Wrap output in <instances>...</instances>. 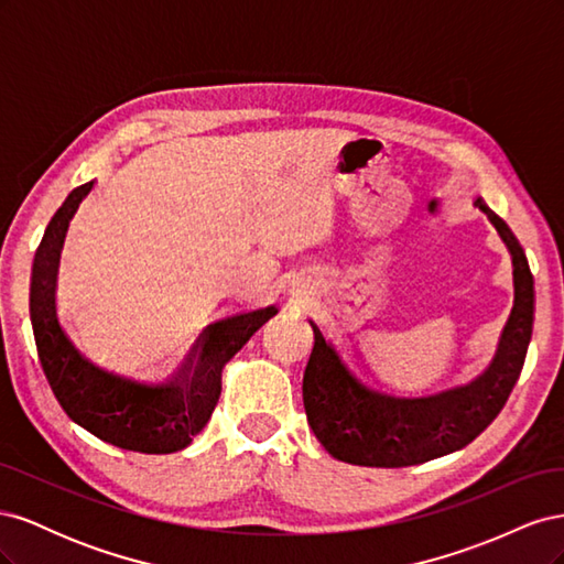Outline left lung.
<instances>
[{
  "instance_id": "left-lung-1",
  "label": "left lung",
  "mask_w": 564,
  "mask_h": 564,
  "mask_svg": "<svg viewBox=\"0 0 564 564\" xmlns=\"http://www.w3.org/2000/svg\"><path fill=\"white\" fill-rule=\"evenodd\" d=\"M513 256L516 303L489 367L466 386L433 395H395L350 360L346 348L308 319L315 346L303 373V406L317 440L355 466L402 468L464 449L499 416L524 365L534 324V278L503 220L477 197Z\"/></svg>"
}]
</instances>
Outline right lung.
<instances>
[{
	"label": "right lung",
	"instance_id": "obj_1",
	"mask_svg": "<svg viewBox=\"0 0 564 564\" xmlns=\"http://www.w3.org/2000/svg\"><path fill=\"white\" fill-rule=\"evenodd\" d=\"M91 187L94 181L65 197L48 220L32 263L30 319L40 362L63 412L82 429L119 449L172 454L191 445L207 425L220 395V371L270 317L278 315V308L270 305L212 324L172 381L148 383L100 367L65 332L56 311L63 240L79 202Z\"/></svg>",
	"mask_w": 564,
	"mask_h": 564
}]
</instances>
